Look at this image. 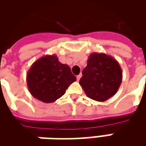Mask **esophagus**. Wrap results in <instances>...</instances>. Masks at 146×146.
Listing matches in <instances>:
<instances>
[{
  "label": "esophagus",
  "mask_w": 146,
  "mask_h": 146,
  "mask_svg": "<svg viewBox=\"0 0 146 146\" xmlns=\"http://www.w3.org/2000/svg\"><path fill=\"white\" fill-rule=\"evenodd\" d=\"M81 77H82V74H80L79 76H77V80H80Z\"/></svg>",
  "instance_id": "34e87169"
}]
</instances>
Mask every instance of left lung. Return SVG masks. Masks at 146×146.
<instances>
[{
  "instance_id": "8db88e82",
  "label": "left lung",
  "mask_w": 146,
  "mask_h": 146,
  "mask_svg": "<svg viewBox=\"0 0 146 146\" xmlns=\"http://www.w3.org/2000/svg\"><path fill=\"white\" fill-rule=\"evenodd\" d=\"M80 84L88 97L105 102L113 97L120 86L123 72L113 57L103 53H93L88 57Z\"/></svg>"
}]
</instances>
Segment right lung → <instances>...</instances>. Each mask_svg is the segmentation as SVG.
<instances>
[{
    "mask_svg": "<svg viewBox=\"0 0 146 146\" xmlns=\"http://www.w3.org/2000/svg\"><path fill=\"white\" fill-rule=\"evenodd\" d=\"M76 80L70 66L61 63L55 54L45 55L36 60L27 74L30 93L44 103L53 102L63 96Z\"/></svg>",
    "mask_w": 146,
    "mask_h": 146,
    "instance_id": "1",
    "label": "right lung"
}]
</instances>
